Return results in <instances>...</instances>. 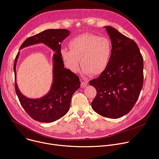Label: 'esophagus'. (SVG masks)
<instances>
[{"instance_id": "esophagus-1", "label": "esophagus", "mask_w": 159, "mask_h": 159, "mask_svg": "<svg viewBox=\"0 0 159 159\" xmlns=\"http://www.w3.org/2000/svg\"><path fill=\"white\" fill-rule=\"evenodd\" d=\"M87 85H88V82H86V81H82L81 82V86L82 88L86 87Z\"/></svg>"}]
</instances>
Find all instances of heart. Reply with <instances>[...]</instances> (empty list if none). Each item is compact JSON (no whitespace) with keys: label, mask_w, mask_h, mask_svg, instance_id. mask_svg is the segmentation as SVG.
I'll return each instance as SVG.
<instances>
[{"label":"heart","mask_w":159,"mask_h":159,"mask_svg":"<svg viewBox=\"0 0 159 159\" xmlns=\"http://www.w3.org/2000/svg\"><path fill=\"white\" fill-rule=\"evenodd\" d=\"M69 48H62L61 56L65 66L72 72L84 67L86 75H100L107 68L112 54V43L104 36L86 33L72 38Z\"/></svg>","instance_id":"1"}]
</instances>
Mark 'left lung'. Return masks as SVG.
Segmentation results:
<instances>
[{"label":"left lung","mask_w":159,"mask_h":159,"mask_svg":"<svg viewBox=\"0 0 159 159\" xmlns=\"http://www.w3.org/2000/svg\"><path fill=\"white\" fill-rule=\"evenodd\" d=\"M112 43L105 70L89 84L97 89L93 109L104 117L119 118L129 112L143 85V58L135 42L116 29L105 27Z\"/></svg>","instance_id":"left-lung-1"}]
</instances>
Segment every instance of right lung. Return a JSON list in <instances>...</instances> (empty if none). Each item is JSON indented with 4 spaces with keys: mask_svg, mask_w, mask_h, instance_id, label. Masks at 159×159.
<instances>
[{
    "mask_svg": "<svg viewBox=\"0 0 159 159\" xmlns=\"http://www.w3.org/2000/svg\"><path fill=\"white\" fill-rule=\"evenodd\" d=\"M70 31L65 29H47L26 39L20 49L39 43H44L56 53L53 56V83L50 91L39 99L26 98L18 88L16 81V65L19 52L15 57L13 70L15 88L19 101L25 112L36 121L43 123L55 121L69 111L73 94L80 85L79 77L69 69L64 68L61 56V42L68 35Z\"/></svg>",
    "mask_w": 159,
    "mask_h": 159,
    "instance_id": "right-lung-1",
    "label": "right lung"
}]
</instances>
